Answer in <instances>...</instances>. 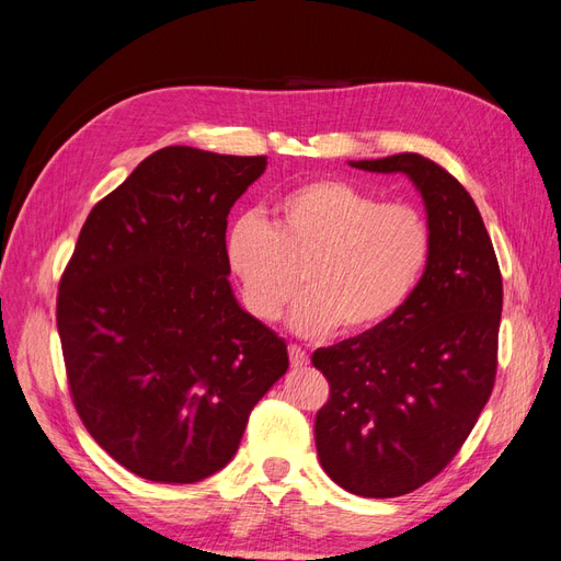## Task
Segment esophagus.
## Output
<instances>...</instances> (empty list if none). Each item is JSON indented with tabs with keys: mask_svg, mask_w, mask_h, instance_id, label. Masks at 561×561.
<instances>
[{
	"mask_svg": "<svg viewBox=\"0 0 561 561\" xmlns=\"http://www.w3.org/2000/svg\"><path fill=\"white\" fill-rule=\"evenodd\" d=\"M289 363H291V367L308 365V353L300 346H296V343H291V346H289Z\"/></svg>",
	"mask_w": 561,
	"mask_h": 561,
	"instance_id": "1",
	"label": "esophagus"
}]
</instances>
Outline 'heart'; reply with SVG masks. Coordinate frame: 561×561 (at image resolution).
Masks as SVG:
<instances>
[{
	"label": "heart",
	"mask_w": 561,
	"mask_h": 561,
	"mask_svg": "<svg viewBox=\"0 0 561 561\" xmlns=\"http://www.w3.org/2000/svg\"><path fill=\"white\" fill-rule=\"evenodd\" d=\"M434 251L426 215L403 201H379L353 182L322 178L272 201L270 225L243 215L225 237V257L243 306L275 322L294 310L304 334H363L383 324L417 289Z\"/></svg>",
	"instance_id": "heart-1"
}]
</instances>
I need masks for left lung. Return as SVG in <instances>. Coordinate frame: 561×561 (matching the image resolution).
I'll use <instances>...</instances> for the list:
<instances>
[{"label":"left lung","mask_w":561,"mask_h":561,"mask_svg":"<svg viewBox=\"0 0 561 561\" xmlns=\"http://www.w3.org/2000/svg\"><path fill=\"white\" fill-rule=\"evenodd\" d=\"M353 168L417 184L434 251L393 318L312 353L329 381L314 445L348 493L398 497L450 465L493 393L502 275L477 204L443 165L396 153Z\"/></svg>","instance_id":"1"}]
</instances>
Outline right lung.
Wrapping results in <instances>:
<instances>
[{"label": "right lung", "mask_w": 561, "mask_h": 561, "mask_svg": "<svg viewBox=\"0 0 561 561\" xmlns=\"http://www.w3.org/2000/svg\"><path fill=\"white\" fill-rule=\"evenodd\" d=\"M265 156L165 147L90 210L56 296L68 391L118 465L194 483L234 457L286 343L227 282V215Z\"/></svg>", "instance_id": "right-lung-1"}]
</instances>
